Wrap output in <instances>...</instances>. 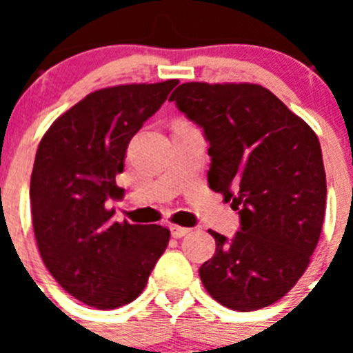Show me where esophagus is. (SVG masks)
Here are the masks:
<instances>
[{"instance_id":"1","label":"esophagus","mask_w":353,"mask_h":353,"mask_svg":"<svg viewBox=\"0 0 353 353\" xmlns=\"http://www.w3.org/2000/svg\"><path fill=\"white\" fill-rule=\"evenodd\" d=\"M190 232H191V229H188V227L170 225V234H172V237H176V239H181V237L188 236Z\"/></svg>"}]
</instances>
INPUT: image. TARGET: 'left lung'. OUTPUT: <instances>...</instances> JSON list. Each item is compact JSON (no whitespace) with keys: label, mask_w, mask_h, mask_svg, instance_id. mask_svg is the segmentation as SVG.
I'll return each instance as SVG.
<instances>
[{"label":"left lung","mask_w":353,"mask_h":353,"mask_svg":"<svg viewBox=\"0 0 353 353\" xmlns=\"http://www.w3.org/2000/svg\"><path fill=\"white\" fill-rule=\"evenodd\" d=\"M169 101L203 130L210 188L239 212L232 239L210 230L216 249L199 279L225 307H266L297 283L321 236L326 174L318 137L261 85L191 81Z\"/></svg>","instance_id":"1"}]
</instances>
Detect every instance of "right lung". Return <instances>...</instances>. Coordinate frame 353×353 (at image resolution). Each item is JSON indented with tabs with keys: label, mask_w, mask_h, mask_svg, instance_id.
<instances>
[{
	"label": "right lung",
	"mask_w": 353,
	"mask_h": 353,
	"mask_svg": "<svg viewBox=\"0 0 353 353\" xmlns=\"http://www.w3.org/2000/svg\"><path fill=\"white\" fill-rule=\"evenodd\" d=\"M177 80L92 92L59 116L35 154L32 223L46 268L68 294L114 309L143 292L170 232L162 225L114 222L131 138L167 101Z\"/></svg>",
	"instance_id": "add662e5"
}]
</instances>
